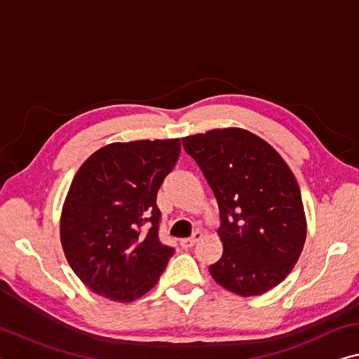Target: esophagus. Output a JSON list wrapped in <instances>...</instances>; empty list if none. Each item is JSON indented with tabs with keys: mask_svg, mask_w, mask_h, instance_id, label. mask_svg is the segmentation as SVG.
<instances>
[{
	"mask_svg": "<svg viewBox=\"0 0 359 359\" xmlns=\"http://www.w3.org/2000/svg\"><path fill=\"white\" fill-rule=\"evenodd\" d=\"M201 236H203L201 231H195V233H193L191 238H184V240H180V246L184 249H190L201 240Z\"/></svg>",
	"mask_w": 359,
	"mask_h": 359,
	"instance_id": "obj_1",
	"label": "esophagus"
}]
</instances>
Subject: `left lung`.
I'll return each instance as SVG.
<instances>
[{"label": "left lung", "mask_w": 359, "mask_h": 359, "mask_svg": "<svg viewBox=\"0 0 359 359\" xmlns=\"http://www.w3.org/2000/svg\"><path fill=\"white\" fill-rule=\"evenodd\" d=\"M219 204L224 254L209 266L222 287L243 297L278 286L304 249L306 224L291 169L249 130L214 129L182 139Z\"/></svg>", "instance_id": "obj_1"}]
</instances>
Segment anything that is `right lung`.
Segmentation results:
<instances>
[{"label": "right lung", "mask_w": 359, "mask_h": 359, "mask_svg": "<svg viewBox=\"0 0 359 359\" xmlns=\"http://www.w3.org/2000/svg\"><path fill=\"white\" fill-rule=\"evenodd\" d=\"M180 140L110 144L90 155L62 209L60 241L76 276L95 294L133 302L155 286L174 248L159 241L156 195Z\"/></svg>", "instance_id": "add662e5"}]
</instances>
